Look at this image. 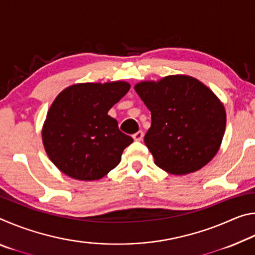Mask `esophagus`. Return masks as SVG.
<instances>
[{
  "instance_id": "obj_1",
  "label": "esophagus",
  "mask_w": 255,
  "mask_h": 255,
  "mask_svg": "<svg viewBox=\"0 0 255 255\" xmlns=\"http://www.w3.org/2000/svg\"><path fill=\"white\" fill-rule=\"evenodd\" d=\"M143 137H144V132L141 131V130H139V131H137V132H135L132 135V138L135 140H137V141H140L141 139H143Z\"/></svg>"
}]
</instances>
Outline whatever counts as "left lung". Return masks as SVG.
<instances>
[{"instance_id": "obj_1", "label": "left lung", "mask_w": 255, "mask_h": 255, "mask_svg": "<svg viewBox=\"0 0 255 255\" xmlns=\"http://www.w3.org/2000/svg\"><path fill=\"white\" fill-rule=\"evenodd\" d=\"M135 90L152 116L144 137L155 164L171 174L200 170L217 154L226 127L218 98L196 79L166 76Z\"/></svg>"}]
</instances>
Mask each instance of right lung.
Instances as JSON below:
<instances>
[{
	"label": "right lung",
	"instance_id": "obj_1",
	"mask_svg": "<svg viewBox=\"0 0 255 255\" xmlns=\"http://www.w3.org/2000/svg\"><path fill=\"white\" fill-rule=\"evenodd\" d=\"M126 82L82 83L64 90L51 105L42 143L56 166L76 180H99L120 163L132 138L108 115L125 97Z\"/></svg>",
	"mask_w": 255,
	"mask_h": 255
}]
</instances>
